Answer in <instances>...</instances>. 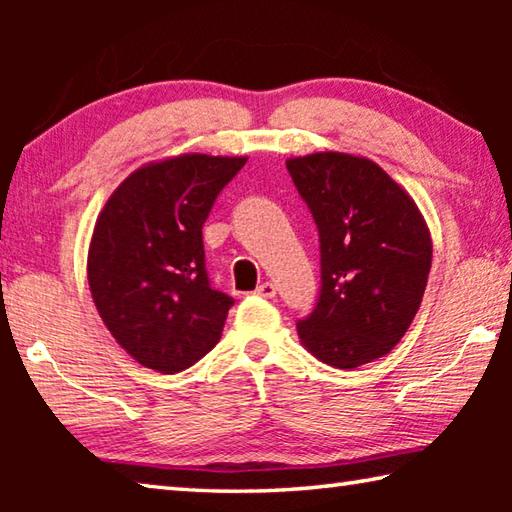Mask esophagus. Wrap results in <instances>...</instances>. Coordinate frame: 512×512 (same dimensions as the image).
Masks as SVG:
<instances>
[{"label": "esophagus", "mask_w": 512, "mask_h": 512, "mask_svg": "<svg viewBox=\"0 0 512 512\" xmlns=\"http://www.w3.org/2000/svg\"><path fill=\"white\" fill-rule=\"evenodd\" d=\"M255 293H257L259 298H275V284L273 282L259 284V287L255 289Z\"/></svg>", "instance_id": "1"}]
</instances>
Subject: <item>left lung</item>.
Listing matches in <instances>:
<instances>
[{
	"label": "left lung",
	"instance_id": "1",
	"mask_svg": "<svg viewBox=\"0 0 512 512\" xmlns=\"http://www.w3.org/2000/svg\"><path fill=\"white\" fill-rule=\"evenodd\" d=\"M287 169L318 225L320 296L298 320L305 348L350 370L391 352L418 314L431 235L413 198L368 158L325 151Z\"/></svg>",
	"mask_w": 512,
	"mask_h": 512
}]
</instances>
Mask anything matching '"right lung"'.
Returning a JSON list of instances; mask_svg holds the SVG:
<instances>
[{"label":"right lung","instance_id":"right-lung-1","mask_svg":"<svg viewBox=\"0 0 512 512\" xmlns=\"http://www.w3.org/2000/svg\"><path fill=\"white\" fill-rule=\"evenodd\" d=\"M246 160L185 153L144 164L94 223L92 300L115 341L146 368L173 375L221 339L235 300L207 280L203 223Z\"/></svg>","mask_w":512,"mask_h":512}]
</instances>
